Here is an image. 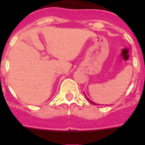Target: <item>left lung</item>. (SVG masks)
Here are the masks:
<instances>
[{"label": "left lung", "mask_w": 145, "mask_h": 145, "mask_svg": "<svg viewBox=\"0 0 145 145\" xmlns=\"http://www.w3.org/2000/svg\"><path fill=\"white\" fill-rule=\"evenodd\" d=\"M86 98H87V97H86ZM87 99H88V101H89V102H90V103H91V104H93V105H95V104H96V103H95L94 102H91V100H89V99H88V98H87Z\"/></svg>", "instance_id": "left-lung-1"}]
</instances>
